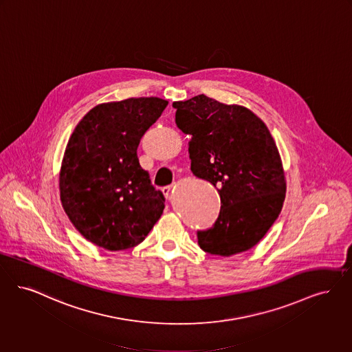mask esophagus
<instances>
[{
  "mask_svg": "<svg viewBox=\"0 0 352 352\" xmlns=\"http://www.w3.org/2000/svg\"><path fill=\"white\" fill-rule=\"evenodd\" d=\"M171 188H173V186L170 184V186H165V187H162V194L165 195V197L168 199L170 197V192H171Z\"/></svg>",
  "mask_w": 352,
  "mask_h": 352,
  "instance_id": "1",
  "label": "esophagus"
}]
</instances>
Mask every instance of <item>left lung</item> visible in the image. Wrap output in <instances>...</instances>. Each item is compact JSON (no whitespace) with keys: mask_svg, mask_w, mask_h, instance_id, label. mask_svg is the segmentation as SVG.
Wrapping results in <instances>:
<instances>
[{"mask_svg":"<svg viewBox=\"0 0 352 352\" xmlns=\"http://www.w3.org/2000/svg\"><path fill=\"white\" fill-rule=\"evenodd\" d=\"M175 123L191 136V171L220 195L214 224L197 230L206 253L230 256L255 246L275 223L285 197L280 155L266 124L242 106L204 94L174 102Z\"/></svg>","mask_w":352,"mask_h":352,"instance_id":"8db88e82","label":"left lung"}]
</instances>
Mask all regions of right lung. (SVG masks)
<instances>
[{
	"mask_svg": "<svg viewBox=\"0 0 352 352\" xmlns=\"http://www.w3.org/2000/svg\"><path fill=\"white\" fill-rule=\"evenodd\" d=\"M168 100L129 98L86 113L68 141L60 171V199L85 239L118 252L142 242L165 208L138 157L141 138Z\"/></svg>",
	"mask_w": 352,
	"mask_h": 352,
	"instance_id": "right-lung-1",
	"label": "right lung"
}]
</instances>
